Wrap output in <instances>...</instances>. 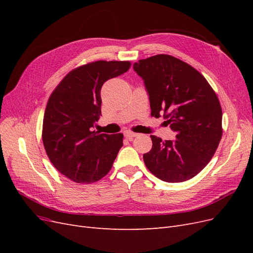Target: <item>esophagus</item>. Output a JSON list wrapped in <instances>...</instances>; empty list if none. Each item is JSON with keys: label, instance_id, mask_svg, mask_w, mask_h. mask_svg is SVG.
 I'll return each instance as SVG.
<instances>
[{"label": "esophagus", "instance_id": "esophagus-1", "mask_svg": "<svg viewBox=\"0 0 253 253\" xmlns=\"http://www.w3.org/2000/svg\"><path fill=\"white\" fill-rule=\"evenodd\" d=\"M125 136H126V139H128V140H132L134 137H136L137 136V134L136 133H133V132H129V131H126V132H125Z\"/></svg>", "mask_w": 253, "mask_h": 253}]
</instances>
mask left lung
Instances as JSON below:
<instances>
[{
  "mask_svg": "<svg viewBox=\"0 0 253 253\" xmlns=\"http://www.w3.org/2000/svg\"><path fill=\"white\" fill-rule=\"evenodd\" d=\"M134 71L148 91L151 115H162L176 133L163 141L151 135L152 149L143 162L152 174L167 182L194 177L209 164L223 134L218 98L204 76L169 55L139 60Z\"/></svg>",
  "mask_w": 253,
  "mask_h": 253,
  "instance_id": "1",
  "label": "left lung"
}]
</instances>
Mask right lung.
<instances>
[{
	"instance_id": "right-lung-1",
	"label": "right lung",
	"mask_w": 253,
	"mask_h": 253,
	"mask_svg": "<svg viewBox=\"0 0 253 253\" xmlns=\"http://www.w3.org/2000/svg\"><path fill=\"white\" fill-rule=\"evenodd\" d=\"M128 61H96L68 73L45 110L42 140L53 167L78 183L108 174L122 145V134L93 131L101 116L103 83L125 74Z\"/></svg>"
}]
</instances>
